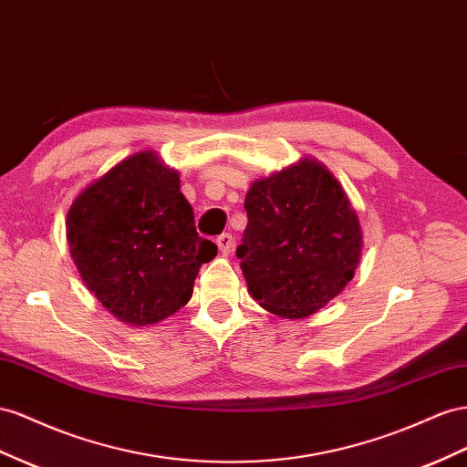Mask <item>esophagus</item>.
<instances>
[{"instance_id": "1", "label": "esophagus", "mask_w": 467, "mask_h": 467, "mask_svg": "<svg viewBox=\"0 0 467 467\" xmlns=\"http://www.w3.org/2000/svg\"><path fill=\"white\" fill-rule=\"evenodd\" d=\"M216 245H218L222 255H228L230 251L234 249V237H232L230 234H222V235H218V239H216Z\"/></svg>"}]
</instances>
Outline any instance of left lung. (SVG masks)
Masks as SVG:
<instances>
[{
	"label": "left lung",
	"instance_id": "1",
	"mask_svg": "<svg viewBox=\"0 0 467 467\" xmlns=\"http://www.w3.org/2000/svg\"><path fill=\"white\" fill-rule=\"evenodd\" d=\"M245 212L235 254L261 308L306 318L354 279L363 249L358 212L318 159L302 157L251 182Z\"/></svg>",
	"mask_w": 467,
	"mask_h": 467
}]
</instances>
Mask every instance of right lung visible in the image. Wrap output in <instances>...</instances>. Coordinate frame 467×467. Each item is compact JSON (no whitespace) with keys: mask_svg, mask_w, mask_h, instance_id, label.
<instances>
[{"mask_svg":"<svg viewBox=\"0 0 467 467\" xmlns=\"http://www.w3.org/2000/svg\"><path fill=\"white\" fill-rule=\"evenodd\" d=\"M70 257L84 285L119 322L145 327L181 310L218 247L200 237L181 174L155 150L119 161L74 198Z\"/></svg>","mask_w":467,"mask_h":467,"instance_id":"add662e5","label":"right lung"}]
</instances>
